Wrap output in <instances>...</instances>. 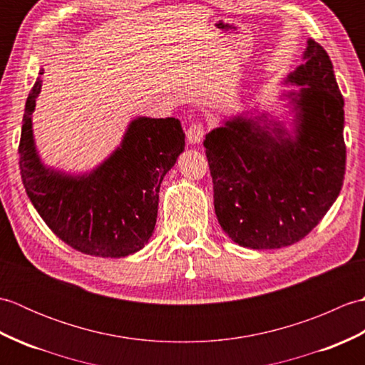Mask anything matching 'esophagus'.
Returning <instances> with one entry per match:
<instances>
[{"label": "esophagus", "mask_w": 365, "mask_h": 365, "mask_svg": "<svg viewBox=\"0 0 365 365\" xmlns=\"http://www.w3.org/2000/svg\"><path fill=\"white\" fill-rule=\"evenodd\" d=\"M204 133H205V131H204L202 123H200V122L191 123V125L187 130V141L190 144H199L204 139Z\"/></svg>", "instance_id": "esophagus-1"}]
</instances>
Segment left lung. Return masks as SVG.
<instances>
[{
	"label": "left lung",
	"mask_w": 365,
	"mask_h": 365,
	"mask_svg": "<svg viewBox=\"0 0 365 365\" xmlns=\"http://www.w3.org/2000/svg\"><path fill=\"white\" fill-rule=\"evenodd\" d=\"M304 64L285 78L293 113L284 122L240 114L205 136L215 213L232 242L279 250L299 242L336 202L345 175L344 97L323 46L312 38Z\"/></svg>",
	"instance_id": "1"
}]
</instances>
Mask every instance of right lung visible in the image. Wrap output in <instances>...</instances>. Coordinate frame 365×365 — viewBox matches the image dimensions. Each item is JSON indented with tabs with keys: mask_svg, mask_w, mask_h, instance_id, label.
I'll return each mask as SVG.
<instances>
[{
	"mask_svg": "<svg viewBox=\"0 0 365 365\" xmlns=\"http://www.w3.org/2000/svg\"><path fill=\"white\" fill-rule=\"evenodd\" d=\"M41 88L37 78L26 100L19 145L21 182L31 204L54 235L83 254L118 259L143 250L157 222L163 177L185 150L180 120L136 118L120 145L96 169L67 174L45 166L36 149L33 113Z\"/></svg>",
	"mask_w": 365,
	"mask_h": 365,
	"instance_id": "add662e5",
	"label": "right lung"
}]
</instances>
